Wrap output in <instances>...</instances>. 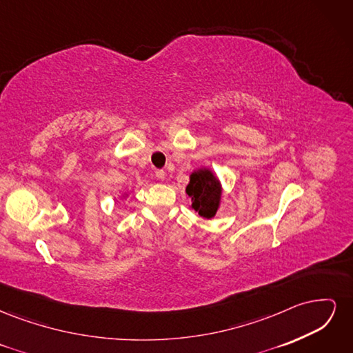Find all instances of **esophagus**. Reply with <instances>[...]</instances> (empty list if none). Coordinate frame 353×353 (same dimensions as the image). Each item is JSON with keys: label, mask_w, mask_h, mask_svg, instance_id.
<instances>
[{"label": "esophagus", "mask_w": 353, "mask_h": 353, "mask_svg": "<svg viewBox=\"0 0 353 353\" xmlns=\"http://www.w3.org/2000/svg\"><path fill=\"white\" fill-rule=\"evenodd\" d=\"M165 175H166V172L163 169H157L156 170V178L157 179H165Z\"/></svg>", "instance_id": "34e87169"}]
</instances>
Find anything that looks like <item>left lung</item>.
Here are the masks:
<instances>
[{
	"label": "left lung",
	"instance_id": "1",
	"mask_svg": "<svg viewBox=\"0 0 353 353\" xmlns=\"http://www.w3.org/2000/svg\"><path fill=\"white\" fill-rule=\"evenodd\" d=\"M185 193L191 197V208L199 212L200 216L206 219L215 216L221 205L222 188L219 179L210 169L201 168L194 170L190 175Z\"/></svg>",
	"mask_w": 353,
	"mask_h": 353
}]
</instances>
